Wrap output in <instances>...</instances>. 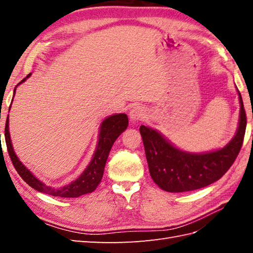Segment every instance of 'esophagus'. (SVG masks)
I'll use <instances>...</instances> for the list:
<instances>
[{
  "mask_svg": "<svg viewBox=\"0 0 253 253\" xmlns=\"http://www.w3.org/2000/svg\"><path fill=\"white\" fill-rule=\"evenodd\" d=\"M144 115H146V110H144V107H142L140 105L133 106L129 112L130 121H132V122L141 121L142 118H144Z\"/></svg>",
  "mask_w": 253,
  "mask_h": 253,
  "instance_id": "34e87169",
  "label": "esophagus"
}]
</instances>
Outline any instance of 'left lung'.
<instances>
[{
	"instance_id": "8db88e82",
	"label": "left lung",
	"mask_w": 253,
	"mask_h": 253,
	"mask_svg": "<svg viewBox=\"0 0 253 253\" xmlns=\"http://www.w3.org/2000/svg\"><path fill=\"white\" fill-rule=\"evenodd\" d=\"M237 92L240 103L237 131L222 149L202 153L187 152L175 147L160 131L140 126L150 175L161 189L169 192L200 189L218 180L229 169L243 146L247 126L243 98L238 89Z\"/></svg>"
}]
</instances>
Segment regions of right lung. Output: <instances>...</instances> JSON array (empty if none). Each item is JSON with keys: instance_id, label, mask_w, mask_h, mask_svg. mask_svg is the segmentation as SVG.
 Listing matches in <instances>:
<instances>
[{"instance_id": "1", "label": "right lung", "mask_w": 253, "mask_h": 253, "mask_svg": "<svg viewBox=\"0 0 253 253\" xmlns=\"http://www.w3.org/2000/svg\"><path fill=\"white\" fill-rule=\"evenodd\" d=\"M30 75L31 74H29L28 76L21 80L18 84L26 82V79L30 77ZM17 85H16L14 89V95L16 93V88H17ZM8 124L9 122L7 115L6 124H5V142H6L7 151L10 160H12L14 168L17 170V173L20 175L21 178H23L30 187L34 188V189L42 193H45V195L61 198H77L85 195V193L94 191L96 189V187H98V185L101 182V179L102 177H103L104 173L105 163L107 157H109L110 154L111 148L116 139L120 137L121 133L124 130H126V128L128 126V117L126 114H124V113H120V114H114L106 117L105 120L101 123L98 144H96L95 151L92 155V159H91L90 163L77 179L72 181L71 184L60 188L45 185L44 182L38 179L37 177L20 162L14 151L12 140H10Z\"/></svg>"}]
</instances>
